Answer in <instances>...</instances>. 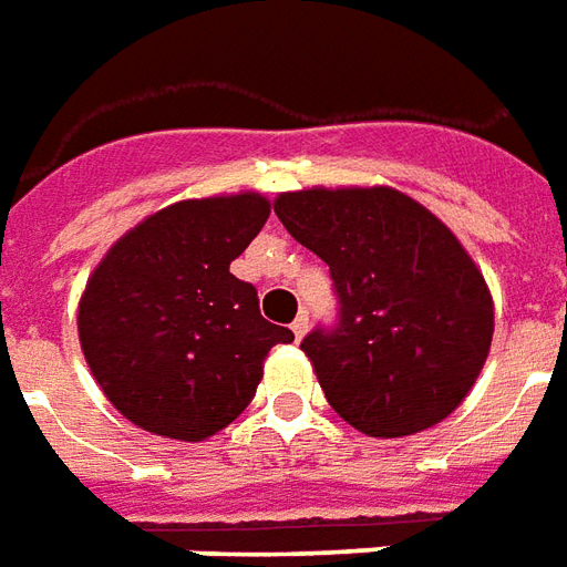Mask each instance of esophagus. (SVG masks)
<instances>
[{
	"label": "esophagus",
	"instance_id": "esophagus-1",
	"mask_svg": "<svg viewBox=\"0 0 567 567\" xmlns=\"http://www.w3.org/2000/svg\"><path fill=\"white\" fill-rule=\"evenodd\" d=\"M291 331H295L297 340H303V337H307V331H309V316H307V312H300V316L291 321Z\"/></svg>",
	"mask_w": 567,
	"mask_h": 567
}]
</instances>
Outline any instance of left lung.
<instances>
[{"label":"left lung","mask_w":567,"mask_h":567,"mask_svg":"<svg viewBox=\"0 0 567 567\" xmlns=\"http://www.w3.org/2000/svg\"><path fill=\"white\" fill-rule=\"evenodd\" d=\"M272 209L331 267L340 324L300 343L337 416L406 437L455 413L486 364L495 307L446 224L385 185L285 190Z\"/></svg>","instance_id":"1"}]
</instances>
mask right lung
Returning a JSON list of instances; mask_svg holds the SVG:
<instances>
[{
    "label": "right lung",
    "instance_id": "obj_1",
    "mask_svg": "<svg viewBox=\"0 0 567 567\" xmlns=\"http://www.w3.org/2000/svg\"><path fill=\"white\" fill-rule=\"evenodd\" d=\"M270 218L258 190L178 199L109 248L79 300V340L117 413L157 437L218 434L255 398L264 361L295 333L260 316L230 272Z\"/></svg>",
    "mask_w": 567,
    "mask_h": 567
}]
</instances>
